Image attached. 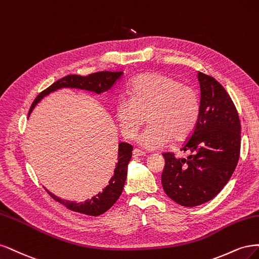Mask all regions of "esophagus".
I'll use <instances>...</instances> for the list:
<instances>
[{"label":"esophagus","instance_id":"esophagus-1","mask_svg":"<svg viewBox=\"0 0 259 259\" xmlns=\"http://www.w3.org/2000/svg\"><path fill=\"white\" fill-rule=\"evenodd\" d=\"M146 154L144 153V152H142V151H140V149H138V148H136V149H133V152H132V156H133V158H138V157H143V156H145Z\"/></svg>","mask_w":259,"mask_h":259}]
</instances>
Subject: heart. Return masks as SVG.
<instances>
[{"label":"heart","instance_id":"heart-1","mask_svg":"<svg viewBox=\"0 0 259 259\" xmlns=\"http://www.w3.org/2000/svg\"><path fill=\"white\" fill-rule=\"evenodd\" d=\"M129 96L115 102V116L122 136L132 139L146 120L149 126L138 137V143L156 151L185 140L195 129L200 116L197 90L159 73L141 74L129 84Z\"/></svg>","mask_w":259,"mask_h":259}]
</instances>
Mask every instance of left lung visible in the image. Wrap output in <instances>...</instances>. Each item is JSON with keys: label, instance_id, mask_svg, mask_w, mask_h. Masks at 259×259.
Wrapping results in <instances>:
<instances>
[{"label": "left lung", "instance_id": "obj_1", "mask_svg": "<svg viewBox=\"0 0 259 259\" xmlns=\"http://www.w3.org/2000/svg\"><path fill=\"white\" fill-rule=\"evenodd\" d=\"M201 90L200 116L183 144L185 158L164 153L161 184L177 203L193 207L210 201L227 184L235 171L241 146V124L227 91L215 78L198 72Z\"/></svg>", "mask_w": 259, "mask_h": 259}]
</instances>
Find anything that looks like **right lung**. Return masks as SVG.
Here are the masks:
<instances>
[{
	"mask_svg": "<svg viewBox=\"0 0 259 259\" xmlns=\"http://www.w3.org/2000/svg\"><path fill=\"white\" fill-rule=\"evenodd\" d=\"M123 72H97L89 74L87 76H80V75H68L59 80H57L52 86H49L35 98L34 102L32 103L31 108L29 111V115L32 113L33 108L36 106V104L44 99L51 93L57 91L61 88H75V89H81L87 90L90 93H95L97 95H101L105 91L110 90L121 76ZM132 145L120 142L118 144V157H117V163H116L114 175L108 181V185L102 190V193H99L94 196L91 199L86 200L85 202H74L69 201V200L61 199L57 197L56 195L52 194L51 191L47 190V193L51 195L53 199L56 201L63 204L71 211L78 212L81 214L91 215V216H98L106 212L108 208L112 207V205L117 201V199L120 197L124 182L127 179V172H128V164L131 160L132 157Z\"/></svg>",
	"mask_w": 259,
	"mask_h": 259,
	"instance_id": "add662e5",
	"label": "right lung"
}]
</instances>
